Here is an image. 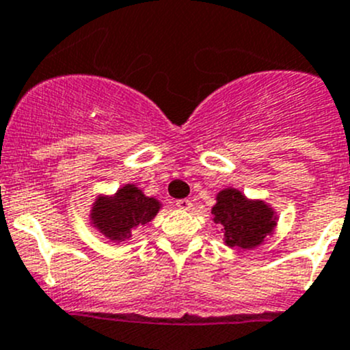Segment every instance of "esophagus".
<instances>
[{
	"label": "esophagus",
	"mask_w": 350,
	"mask_h": 350,
	"mask_svg": "<svg viewBox=\"0 0 350 350\" xmlns=\"http://www.w3.org/2000/svg\"><path fill=\"white\" fill-rule=\"evenodd\" d=\"M176 206H178V208H181V210H189L193 206V203L189 202L188 198H181V200H178V202H176Z\"/></svg>",
	"instance_id": "obj_1"
}]
</instances>
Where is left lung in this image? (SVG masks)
I'll use <instances>...</instances> for the list:
<instances>
[{"instance_id":"left-lung-1","label":"left lung","mask_w":350,"mask_h":350,"mask_svg":"<svg viewBox=\"0 0 350 350\" xmlns=\"http://www.w3.org/2000/svg\"><path fill=\"white\" fill-rule=\"evenodd\" d=\"M213 220L222 224L226 243L236 247H253L273 229V213L261 202H250L237 189H224L212 208Z\"/></svg>"}]
</instances>
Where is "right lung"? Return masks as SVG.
Masks as SVG:
<instances>
[{
  "mask_svg": "<svg viewBox=\"0 0 350 350\" xmlns=\"http://www.w3.org/2000/svg\"><path fill=\"white\" fill-rule=\"evenodd\" d=\"M92 212L94 224L100 232L111 241H121L157 215L159 202L147 198L133 185H128L113 198L97 200Z\"/></svg>",
  "mask_w": 350,
  "mask_h": 350,
  "instance_id": "obj_1",
  "label": "right lung"
}]
</instances>
